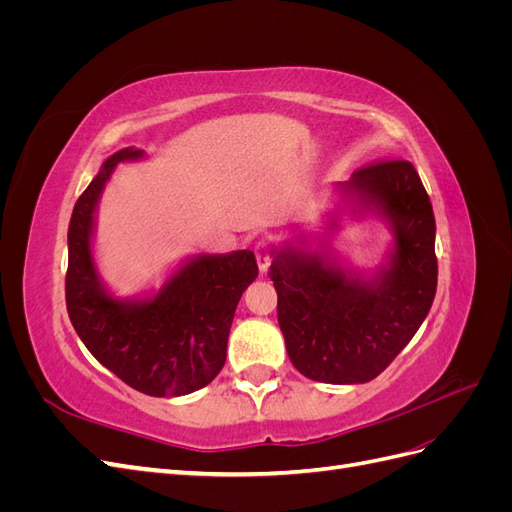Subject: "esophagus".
Returning a JSON list of instances; mask_svg holds the SVG:
<instances>
[{
    "label": "esophagus",
    "instance_id": "34e87169",
    "mask_svg": "<svg viewBox=\"0 0 512 512\" xmlns=\"http://www.w3.org/2000/svg\"><path fill=\"white\" fill-rule=\"evenodd\" d=\"M254 254H256V262H258V269L260 271H267L271 267V260H273V250L267 241H258L254 245Z\"/></svg>",
    "mask_w": 512,
    "mask_h": 512
}]
</instances>
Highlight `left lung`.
Here are the masks:
<instances>
[{
	"label": "left lung",
	"instance_id": "8db88e82",
	"mask_svg": "<svg viewBox=\"0 0 512 512\" xmlns=\"http://www.w3.org/2000/svg\"><path fill=\"white\" fill-rule=\"evenodd\" d=\"M350 185L395 224L391 269L371 282L350 280L301 250H282L269 269L290 361L316 382L356 384L382 374L423 324L438 286L436 218L414 166L371 162L354 170Z\"/></svg>",
	"mask_w": 512,
	"mask_h": 512
}]
</instances>
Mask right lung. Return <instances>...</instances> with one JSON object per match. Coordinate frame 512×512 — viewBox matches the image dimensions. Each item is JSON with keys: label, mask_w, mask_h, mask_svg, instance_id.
<instances>
[{"label": "right lung", "mask_w": 512, "mask_h": 512, "mask_svg": "<svg viewBox=\"0 0 512 512\" xmlns=\"http://www.w3.org/2000/svg\"><path fill=\"white\" fill-rule=\"evenodd\" d=\"M141 153L123 149L108 158L76 200L68 226L66 305L87 350L119 380L151 397H179L203 389L222 371L237 303L256 280L258 265L250 250L200 256L149 301L108 297L89 250L96 200L115 164Z\"/></svg>", "instance_id": "obj_1"}]
</instances>
